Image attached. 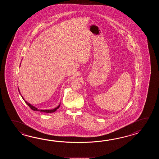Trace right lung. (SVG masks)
Returning a JSON list of instances; mask_svg holds the SVG:
<instances>
[{
    "label": "right lung",
    "instance_id": "right-lung-1",
    "mask_svg": "<svg viewBox=\"0 0 159 159\" xmlns=\"http://www.w3.org/2000/svg\"><path fill=\"white\" fill-rule=\"evenodd\" d=\"M18 90H19V88H18ZM19 93H20V91H19ZM21 97L23 99V100H24L25 102L27 103V105L30 107L32 110H34V111H39L43 112H46V113H52V112H54L56 111L57 110L58 108L60 107V104L57 107H56V108H54V109H52V110H38L36 107H34V106H32V105H30V103H29L28 102H27V101H25V99H24L23 97L21 96Z\"/></svg>",
    "mask_w": 159,
    "mask_h": 159
}]
</instances>
